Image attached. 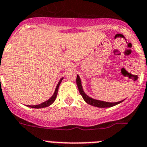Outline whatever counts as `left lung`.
<instances>
[{
	"label": "left lung",
	"mask_w": 147,
	"mask_h": 147,
	"mask_svg": "<svg viewBox=\"0 0 147 147\" xmlns=\"http://www.w3.org/2000/svg\"><path fill=\"white\" fill-rule=\"evenodd\" d=\"M76 84H77V87H78L79 91H80V94L82 95V96L83 97V100L87 102L89 105H91L93 106H95V107L98 108H109V107H112V106H115L117 104L122 102L123 100H121V101H119V102H105V101H101V100H95V99H93L91 97H90L89 96H88L86 93L84 92L83 89H82V82H81V80L80 78V76L77 75V77H76Z\"/></svg>",
	"instance_id": "1"
}]
</instances>
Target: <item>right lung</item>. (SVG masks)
I'll list each match as a JSON object with an SVG mask.
<instances>
[{"mask_svg": "<svg viewBox=\"0 0 147 147\" xmlns=\"http://www.w3.org/2000/svg\"><path fill=\"white\" fill-rule=\"evenodd\" d=\"M62 80H63V77L59 80V82H58L57 86H56V89H55V91L54 93H53V96H51V98L49 99V100H47V101H45V102H42V103L39 104V105H36V106H27L30 108H34V109H41V108H45V107H47V106H51V104L54 102L55 100H56L57 94H58L59 87V85L61 82V81H62Z\"/></svg>", "mask_w": 147, "mask_h": 147, "instance_id": "obj_1", "label": "right lung"}]
</instances>
